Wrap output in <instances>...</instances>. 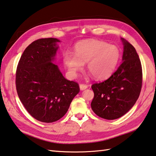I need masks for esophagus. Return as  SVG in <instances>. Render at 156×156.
I'll list each match as a JSON object with an SVG mask.
<instances>
[{
    "mask_svg": "<svg viewBox=\"0 0 156 156\" xmlns=\"http://www.w3.org/2000/svg\"><path fill=\"white\" fill-rule=\"evenodd\" d=\"M88 88V86L87 84H80V89L81 90H84L85 89H87Z\"/></svg>",
    "mask_w": 156,
    "mask_h": 156,
    "instance_id": "obj_1",
    "label": "esophagus"
}]
</instances>
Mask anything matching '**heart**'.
I'll use <instances>...</instances> for the list:
<instances>
[{
    "mask_svg": "<svg viewBox=\"0 0 156 156\" xmlns=\"http://www.w3.org/2000/svg\"><path fill=\"white\" fill-rule=\"evenodd\" d=\"M121 57L115 45L99 40H86L76 44L74 54H64L63 61L70 74L76 75L87 63V69L96 80H105L114 74Z\"/></svg>",
    "mask_w": 156,
    "mask_h": 156,
    "instance_id": "b5f03b06",
    "label": "heart"
}]
</instances>
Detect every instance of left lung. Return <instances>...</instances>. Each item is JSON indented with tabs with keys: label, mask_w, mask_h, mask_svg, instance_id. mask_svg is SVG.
Masks as SVG:
<instances>
[{
	"label": "left lung",
	"mask_w": 156,
	"mask_h": 156,
	"mask_svg": "<svg viewBox=\"0 0 156 156\" xmlns=\"http://www.w3.org/2000/svg\"><path fill=\"white\" fill-rule=\"evenodd\" d=\"M124 46L122 63L108 80L92 85L91 108L106 120L126 114L135 104L142 87V67L135 47L121 38Z\"/></svg>",
	"instance_id": "8db88e82"
}]
</instances>
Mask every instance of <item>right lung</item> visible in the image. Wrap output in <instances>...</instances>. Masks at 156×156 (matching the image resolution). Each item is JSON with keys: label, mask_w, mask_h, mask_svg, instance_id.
Instances as JSON below:
<instances>
[{"label": "right lung", "mask_w": 156, "mask_h": 156, "mask_svg": "<svg viewBox=\"0 0 156 156\" xmlns=\"http://www.w3.org/2000/svg\"><path fill=\"white\" fill-rule=\"evenodd\" d=\"M59 40L41 38L32 42L21 55L16 71V89L27 112L46 123L66 114L80 91L77 82L67 80L53 63Z\"/></svg>", "instance_id": "right-lung-1"}]
</instances>
